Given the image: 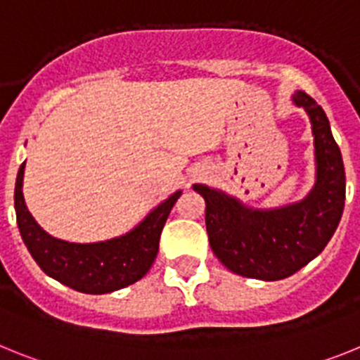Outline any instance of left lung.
I'll return each mask as SVG.
<instances>
[{
	"instance_id": "1",
	"label": "left lung",
	"mask_w": 360,
	"mask_h": 360,
	"mask_svg": "<svg viewBox=\"0 0 360 360\" xmlns=\"http://www.w3.org/2000/svg\"><path fill=\"white\" fill-rule=\"evenodd\" d=\"M292 103L307 111L314 135L316 182L303 200L257 209L216 187L193 186L205 200L212 252L243 278L278 281L295 274L323 252L345 209V165L328 117L304 91H295Z\"/></svg>"
}]
</instances>
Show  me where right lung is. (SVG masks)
<instances>
[{
	"instance_id": "1",
	"label": "right lung",
	"mask_w": 360,
	"mask_h": 360,
	"mask_svg": "<svg viewBox=\"0 0 360 360\" xmlns=\"http://www.w3.org/2000/svg\"><path fill=\"white\" fill-rule=\"evenodd\" d=\"M25 162L15 178L14 207L28 252L44 274L82 294H110L148 274L158 252L162 229L182 191H174L122 236L94 243H73L44 231L28 211L23 196Z\"/></svg>"
}]
</instances>
